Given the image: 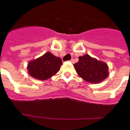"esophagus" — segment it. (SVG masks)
Returning <instances> with one entry per match:
<instances>
[{
	"instance_id": "esophagus-1",
	"label": "esophagus",
	"mask_w": 130,
	"mask_h": 130,
	"mask_svg": "<svg viewBox=\"0 0 130 130\" xmlns=\"http://www.w3.org/2000/svg\"><path fill=\"white\" fill-rule=\"evenodd\" d=\"M70 62H72V63H74V60H73V58H72V59L70 60Z\"/></svg>"
}]
</instances>
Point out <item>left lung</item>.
<instances>
[{"label":"left lung","mask_w":130,"mask_h":130,"mask_svg":"<svg viewBox=\"0 0 130 130\" xmlns=\"http://www.w3.org/2000/svg\"><path fill=\"white\" fill-rule=\"evenodd\" d=\"M79 76L85 81L92 83H98L108 77L107 64L88 55L79 57V61L73 64Z\"/></svg>","instance_id":"left-lung-1"}]
</instances>
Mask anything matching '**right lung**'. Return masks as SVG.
<instances>
[{
	"label": "right lung",
	"instance_id": "1",
	"mask_svg": "<svg viewBox=\"0 0 130 130\" xmlns=\"http://www.w3.org/2000/svg\"><path fill=\"white\" fill-rule=\"evenodd\" d=\"M62 64L61 58L47 52L40 58L30 62L27 69L31 77L39 80H46L59 71Z\"/></svg>",
	"mask_w": 130,
	"mask_h": 130
}]
</instances>
